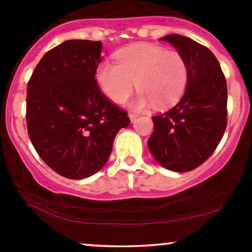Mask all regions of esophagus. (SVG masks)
I'll use <instances>...</instances> for the list:
<instances>
[{"label":"esophagus","mask_w":252,"mask_h":252,"mask_svg":"<svg viewBox=\"0 0 252 252\" xmlns=\"http://www.w3.org/2000/svg\"><path fill=\"white\" fill-rule=\"evenodd\" d=\"M138 117V115H136V114H129V118H130V122H135L136 121V118Z\"/></svg>","instance_id":"esophagus-1"}]
</instances>
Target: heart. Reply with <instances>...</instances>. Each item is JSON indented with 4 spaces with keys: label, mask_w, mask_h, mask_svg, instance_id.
I'll list each match as a JSON object with an SVG mask.
<instances>
[{
    "label": "heart",
    "mask_w": 252,
    "mask_h": 252,
    "mask_svg": "<svg viewBox=\"0 0 252 252\" xmlns=\"http://www.w3.org/2000/svg\"><path fill=\"white\" fill-rule=\"evenodd\" d=\"M117 63L105 60L98 65V85L110 99L123 104L137 88L140 94L131 108L142 110L155 104L167 109L180 99L189 82L186 60L176 51L153 43H134L115 54Z\"/></svg>",
    "instance_id": "obj_1"
}]
</instances>
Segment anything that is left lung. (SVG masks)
I'll return each mask as SVG.
<instances>
[{
  "label": "left lung",
  "instance_id": "1",
  "mask_svg": "<svg viewBox=\"0 0 252 252\" xmlns=\"http://www.w3.org/2000/svg\"><path fill=\"white\" fill-rule=\"evenodd\" d=\"M186 60L189 82L174 108L153 116L148 148L161 166L189 172L207 160L220 142L227 120V86L209 48L180 34L161 37Z\"/></svg>",
  "mask_w": 252,
  "mask_h": 252
}]
</instances>
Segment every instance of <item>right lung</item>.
I'll return each mask as SVG.
<instances>
[{"instance_id":"obj_1","label":"right lung","mask_w":252,"mask_h":252,"mask_svg":"<svg viewBox=\"0 0 252 252\" xmlns=\"http://www.w3.org/2000/svg\"><path fill=\"white\" fill-rule=\"evenodd\" d=\"M102 48L100 41H63L41 58L27 85L32 143L48 167L73 180L103 168L115 136L130 123L94 79Z\"/></svg>"}]
</instances>
